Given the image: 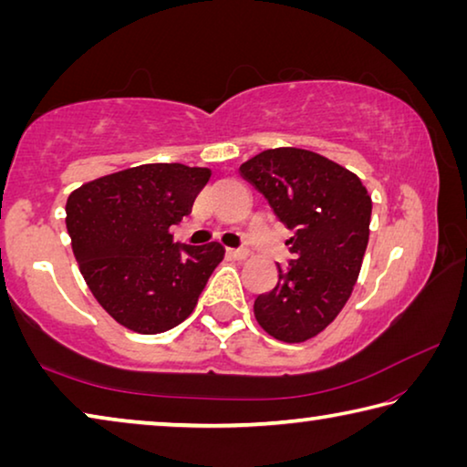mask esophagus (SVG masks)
<instances>
[{
    "instance_id": "obj_1",
    "label": "esophagus",
    "mask_w": 467,
    "mask_h": 467,
    "mask_svg": "<svg viewBox=\"0 0 467 467\" xmlns=\"http://www.w3.org/2000/svg\"><path fill=\"white\" fill-rule=\"evenodd\" d=\"M226 253L231 257H234V259H244L249 255V249H244V247H234V249H226Z\"/></svg>"
}]
</instances>
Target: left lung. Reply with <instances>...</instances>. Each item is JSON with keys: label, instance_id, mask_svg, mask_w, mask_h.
<instances>
[{"label": "left lung", "instance_id": "left-lung-1", "mask_svg": "<svg viewBox=\"0 0 467 467\" xmlns=\"http://www.w3.org/2000/svg\"><path fill=\"white\" fill-rule=\"evenodd\" d=\"M239 171L292 231L290 262L278 264V284L255 298V319L275 339L305 342L352 295L373 203L354 172L309 150H264Z\"/></svg>", "mask_w": 467, "mask_h": 467}]
</instances>
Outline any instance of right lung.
Segmentation results:
<instances>
[{"label": "right lung", "mask_w": 467, "mask_h": 467, "mask_svg": "<svg viewBox=\"0 0 467 467\" xmlns=\"http://www.w3.org/2000/svg\"><path fill=\"white\" fill-rule=\"evenodd\" d=\"M210 169L152 162L82 185L67 197L66 224L94 298L117 323L161 334L185 321L224 247L172 243L169 228L192 214Z\"/></svg>", "instance_id": "obj_1"}]
</instances>
